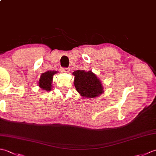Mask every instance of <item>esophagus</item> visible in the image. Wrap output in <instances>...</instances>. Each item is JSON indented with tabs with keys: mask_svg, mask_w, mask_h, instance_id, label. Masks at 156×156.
<instances>
[{
	"mask_svg": "<svg viewBox=\"0 0 156 156\" xmlns=\"http://www.w3.org/2000/svg\"><path fill=\"white\" fill-rule=\"evenodd\" d=\"M62 71L66 73H69V68H62Z\"/></svg>",
	"mask_w": 156,
	"mask_h": 156,
	"instance_id": "esophagus-1",
	"label": "esophagus"
}]
</instances>
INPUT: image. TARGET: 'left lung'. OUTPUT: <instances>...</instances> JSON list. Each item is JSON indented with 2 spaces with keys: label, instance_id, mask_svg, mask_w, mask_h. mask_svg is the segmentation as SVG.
Wrapping results in <instances>:
<instances>
[{
  "label": "left lung",
  "instance_id": "left-lung-1",
  "mask_svg": "<svg viewBox=\"0 0 156 156\" xmlns=\"http://www.w3.org/2000/svg\"><path fill=\"white\" fill-rule=\"evenodd\" d=\"M74 76L75 88L82 97L93 98L103 93V87L101 80L91 71L76 70Z\"/></svg>",
  "mask_w": 156,
  "mask_h": 156
}]
</instances>
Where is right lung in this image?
<instances>
[{
  "instance_id": "obj_1",
  "label": "right lung",
  "mask_w": 156,
  "mask_h": 156,
  "mask_svg": "<svg viewBox=\"0 0 156 156\" xmlns=\"http://www.w3.org/2000/svg\"><path fill=\"white\" fill-rule=\"evenodd\" d=\"M57 72V71H48L43 73L39 80V87L44 90L50 91L52 88L53 76Z\"/></svg>"
}]
</instances>
